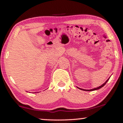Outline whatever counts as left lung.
<instances>
[{"label":"left lung","mask_w":123,"mask_h":123,"mask_svg":"<svg viewBox=\"0 0 123 123\" xmlns=\"http://www.w3.org/2000/svg\"><path fill=\"white\" fill-rule=\"evenodd\" d=\"M109 79H110V78H108V80H106V82H105V83L102 84V85L101 86H99V87H97V88H93V89H91V90H84V89H82V88H78H78L79 89H80V90H83V91H92L97 90H98V89H100V88H102V87H103V86H105V85H106V83H107V82L108 81Z\"/></svg>","instance_id":"1"}]
</instances>
